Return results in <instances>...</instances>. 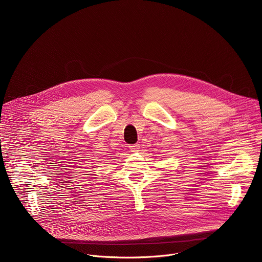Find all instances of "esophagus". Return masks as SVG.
<instances>
[{
    "label": "esophagus",
    "instance_id": "obj_1",
    "mask_svg": "<svg viewBox=\"0 0 262 262\" xmlns=\"http://www.w3.org/2000/svg\"><path fill=\"white\" fill-rule=\"evenodd\" d=\"M128 148L130 149L132 152H138L140 149V144H134V145H129Z\"/></svg>",
    "mask_w": 262,
    "mask_h": 262
}]
</instances>
